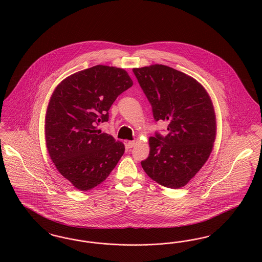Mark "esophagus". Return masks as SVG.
<instances>
[{
    "mask_svg": "<svg viewBox=\"0 0 262 262\" xmlns=\"http://www.w3.org/2000/svg\"><path fill=\"white\" fill-rule=\"evenodd\" d=\"M136 140H129V141H127V143H126V146L128 147V148H132V147H134L135 145H136Z\"/></svg>",
    "mask_w": 262,
    "mask_h": 262,
    "instance_id": "1",
    "label": "esophagus"
}]
</instances>
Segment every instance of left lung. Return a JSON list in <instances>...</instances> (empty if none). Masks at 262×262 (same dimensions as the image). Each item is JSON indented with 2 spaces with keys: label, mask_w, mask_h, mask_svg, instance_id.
I'll list each match as a JSON object with an SVG mask.
<instances>
[{
  "label": "left lung",
  "mask_w": 262,
  "mask_h": 262,
  "mask_svg": "<svg viewBox=\"0 0 262 262\" xmlns=\"http://www.w3.org/2000/svg\"><path fill=\"white\" fill-rule=\"evenodd\" d=\"M133 72L152 106L156 121H168L169 134L150 137L144 172L163 187H185L211 154L217 122L211 98L195 78L164 64Z\"/></svg>",
  "instance_id": "obj_1"
}]
</instances>
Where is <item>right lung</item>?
<instances>
[{"instance_id": "obj_1", "label": "right lung", "mask_w": 262, "mask_h": 262, "mask_svg": "<svg viewBox=\"0 0 262 262\" xmlns=\"http://www.w3.org/2000/svg\"><path fill=\"white\" fill-rule=\"evenodd\" d=\"M124 69L97 64L69 75L51 95L45 140L51 160L62 177L86 191L104 182L125 152V144L101 134L117 97L133 86Z\"/></svg>"}]
</instances>
